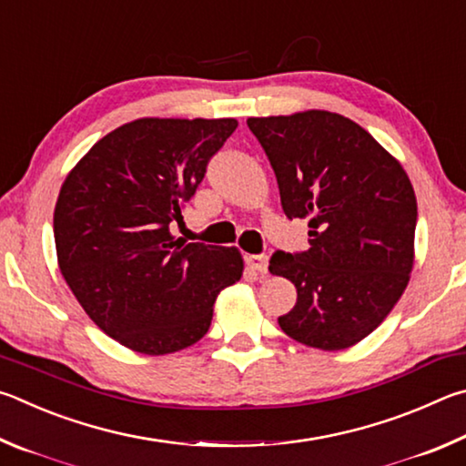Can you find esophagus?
Masks as SVG:
<instances>
[{"label":"esophagus","instance_id":"1","mask_svg":"<svg viewBox=\"0 0 466 466\" xmlns=\"http://www.w3.org/2000/svg\"><path fill=\"white\" fill-rule=\"evenodd\" d=\"M246 262H248L251 270H256L258 274H268V256L251 254V256L246 258Z\"/></svg>","mask_w":466,"mask_h":466}]
</instances>
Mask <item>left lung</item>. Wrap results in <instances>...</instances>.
Masks as SVG:
<instances>
[{
    "label": "left lung",
    "instance_id": "left-lung-1",
    "mask_svg": "<svg viewBox=\"0 0 466 466\" xmlns=\"http://www.w3.org/2000/svg\"><path fill=\"white\" fill-rule=\"evenodd\" d=\"M279 182L282 210L309 220L307 251H274L270 272L297 289L279 317L300 344L344 350L379 328L413 268L418 202L393 155L336 112L248 118Z\"/></svg>",
    "mask_w": 466,
    "mask_h": 466
}]
</instances>
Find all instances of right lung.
Wrapping results in <instances>:
<instances>
[{
	"instance_id": "add662e5",
	"label": "right lung",
	"mask_w": 466,
	"mask_h": 466,
	"mask_svg": "<svg viewBox=\"0 0 466 466\" xmlns=\"http://www.w3.org/2000/svg\"><path fill=\"white\" fill-rule=\"evenodd\" d=\"M235 118H138L100 138L61 186L55 246L65 282L97 328L161 356L198 341L220 290L241 279L238 248L169 233Z\"/></svg>"
}]
</instances>
